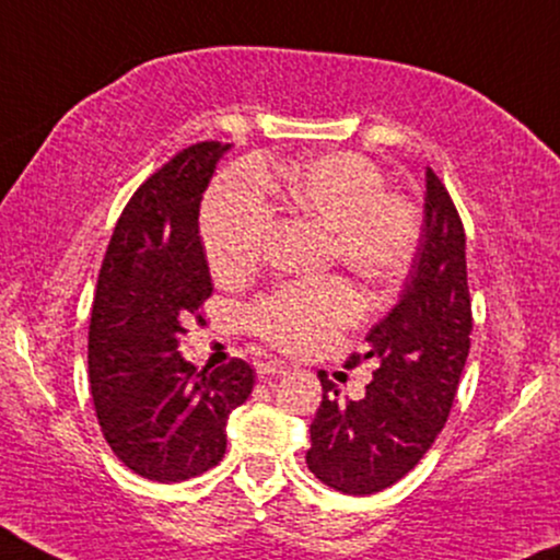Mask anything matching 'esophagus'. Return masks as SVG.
Listing matches in <instances>:
<instances>
[{
	"label": "esophagus",
	"instance_id": "1",
	"mask_svg": "<svg viewBox=\"0 0 560 560\" xmlns=\"http://www.w3.org/2000/svg\"><path fill=\"white\" fill-rule=\"evenodd\" d=\"M258 372L264 374V377H281V374L289 372V366L281 362V359H268V362L258 364Z\"/></svg>",
	"mask_w": 560,
	"mask_h": 560
}]
</instances>
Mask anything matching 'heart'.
<instances>
[{
  "instance_id": "1",
  "label": "heart",
  "mask_w": 560,
  "mask_h": 560,
  "mask_svg": "<svg viewBox=\"0 0 560 560\" xmlns=\"http://www.w3.org/2000/svg\"><path fill=\"white\" fill-rule=\"evenodd\" d=\"M296 217L328 232L330 258L370 287L402 279L419 245V217L402 196L387 194L385 175L357 152L296 162L276 183ZM273 228V209L250 170L224 175L209 190L201 235L211 271L240 279L258 264ZM359 317V300L341 281L281 287L245 310L260 338L287 351H310Z\"/></svg>"
}]
</instances>
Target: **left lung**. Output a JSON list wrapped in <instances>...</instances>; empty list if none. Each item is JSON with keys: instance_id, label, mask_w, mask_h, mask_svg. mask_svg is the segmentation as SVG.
<instances>
[{"instance_id": "1", "label": "left lung", "mask_w": 560, "mask_h": 560, "mask_svg": "<svg viewBox=\"0 0 560 560\" xmlns=\"http://www.w3.org/2000/svg\"><path fill=\"white\" fill-rule=\"evenodd\" d=\"M465 232L455 203L427 167L423 228L395 307L366 332L377 370L362 400H341L320 374L307 468L325 486L370 497L398 483L427 455L455 400L470 351Z\"/></svg>"}]
</instances>
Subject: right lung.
I'll use <instances>...</instances> for the list:
<instances>
[{
    "label": "right lung",
    "instance_id": "right-lung-1",
    "mask_svg": "<svg viewBox=\"0 0 560 560\" xmlns=\"http://www.w3.org/2000/svg\"><path fill=\"white\" fill-rule=\"evenodd\" d=\"M224 152L219 141L188 147L131 196L92 302L88 364L103 436L126 468L158 483L214 468L230 413L256 382L243 359L196 372L178 351L211 294L198 211Z\"/></svg>",
    "mask_w": 560,
    "mask_h": 560
}]
</instances>
